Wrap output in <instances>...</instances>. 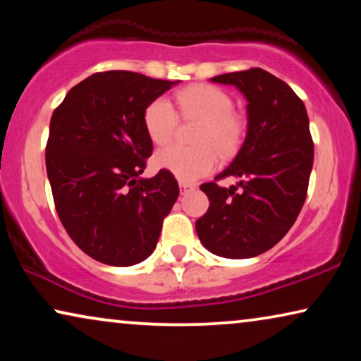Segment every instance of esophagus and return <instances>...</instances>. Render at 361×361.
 <instances>
[{
    "instance_id": "esophagus-1",
    "label": "esophagus",
    "mask_w": 361,
    "mask_h": 361,
    "mask_svg": "<svg viewBox=\"0 0 361 361\" xmlns=\"http://www.w3.org/2000/svg\"><path fill=\"white\" fill-rule=\"evenodd\" d=\"M195 185L189 184V182H179V189H180V194H187V192H190L192 189H194Z\"/></svg>"
}]
</instances>
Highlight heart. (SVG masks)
I'll return each mask as SVG.
<instances>
[{"instance_id":"obj_1","label":"heart","mask_w":361,"mask_h":361,"mask_svg":"<svg viewBox=\"0 0 361 361\" xmlns=\"http://www.w3.org/2000/svg\"><path fill=\"white\" fill-rule=\"evenodd\" d=\"M176 103L185 120H200L197 147L167 146L156 152L154 164L171 172L177 179L192 182L210 174L221 156H231L243 145L246 135L245 118L233 111V100L220 87L194 83L176 93ZM145 130L154 145H167L176 135L179 116L164 97L156 98L142 115Z\"/></svg>"}]
</instances>
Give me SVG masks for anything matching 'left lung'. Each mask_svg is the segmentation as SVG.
I'll list each match as a JSON object with an SVG mask.
<instances>
[{
    "mask_svg": "<svg viewBox=\"0 0 361 361\" xmlns=\"http://www.w3.org/2000/svg\"><path fill=\"white\" fill-rule=\"evenodd\" d=\"M248 100V131L233 162L200 189L210 200L195 221L202 245L224 258H253L273 248L294 225L314 164L309 116L300 98L273 73L250 71L216 75ZM236 176L226 190L218 180Z\"/></svg>",
    "mask_w": 361,
    "mask_h": 361,
    "instance_id": "8db88e82",
    "label": "left lung"
}]
</instances>
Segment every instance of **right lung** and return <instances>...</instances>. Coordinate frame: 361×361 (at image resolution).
<instances>
[{"label": "right lung", "instance_id": "add662e5", "mask_svg": "<svg viewBox=\"0 0 361 361\" xmlns=\"http://www.w3.org/2000/svg\"><path fill=\"white\" fill-rule=\"evenodd\" d=\"M174 83L130 71L97 72L52 113L46 169L57 215L73 243L100 263L146 259L179 197L171 172L140 177L152 154L142 115Z\"/></svg>", "mask_w": 361, "mask_h": 361}]
</instances>
